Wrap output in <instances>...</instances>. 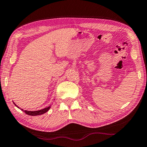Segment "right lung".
Here are the masks:
<instances>
[{
	"mask_svg": "<svg viewBox=\"0 0 147 147\" xmlns=\"http://www.w3.org/2000/svg\"><path fill=\"white\" fill-rule=\"evenodd\" d=\"M15 105V106H16V104H14ZM17 107V106H16ZM18 108H19V107H18ZM50 108H51V107H47V108H45V109H41V110H39V111H24L23 109H21V110L23 111V112H24L26 113V115H30V116H37V115H42V114H44V113H47V111H48L49 109H50Z\"/></svg>",
	"mask_w": 147,
	"mask_h": 147,
	"instance_id": "add662e5",
	"label": "right lung"
}]
</instances>
